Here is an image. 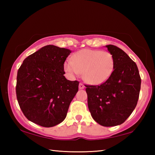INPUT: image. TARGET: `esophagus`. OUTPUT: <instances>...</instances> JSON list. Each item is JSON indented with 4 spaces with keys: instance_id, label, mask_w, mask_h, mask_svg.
Segmentation results:
<instances>
[{
    "instance_id": "esophagus-1",
    "label": "esophagus",
    "mask_w": 155,
    "mask_h": 155,
    "mask_svg": "<svg viewBox=\"0 0 155 155\" xmlns=\"http://www.w3.org/2000/svg\"><path fill=\"white\" fill-rule=\"evenodd\" d=\"M78 87H79L80 90H83V89L85 88V85H84L83 83H79V85H78Z\"/></svg>"
}]
</instances>
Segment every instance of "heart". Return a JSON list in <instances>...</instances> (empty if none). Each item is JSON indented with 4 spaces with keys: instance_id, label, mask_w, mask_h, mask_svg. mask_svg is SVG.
<instances>
[{
    "instance_id": "obj_1",
    "label": "heart",
    "mask_w": 155,
    "mask_h": 155,
    "mask_svg": "<svg viewBox=\"0 0 155 155\" xmlns=\"http://www.w3.org/2000/svg\"><path fill=\"white\" fill-rule=\"evenodd\" d=\"M115 59L108 51L100 50L83 49L68 59L64 69L71 77L79 76L90 85H101L109 79L114 72Z\"/></svg>"
}]
</instances>
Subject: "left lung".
I'll list each match as a JSON object with an SVG mask.
<instances>
[{
	"label": "left lung",
	"instance_id": "obj_1",
	"mask_svg": "<svg viewBox=\"0 0 155 155\" xmlns=\"http://www.w3.org/2000/svg\"><path fill=\"white\" fill-rule=\"evenodd\" d=\"M115 59L114 72L101 85H85L91 117L103 127L125 122L137 105L141 78L137 65L122 49L107 45Z\"/></svg>",
	"mask_w": 155,
	"mask_h": 155
}]
</instances>
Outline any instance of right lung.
Instances as JSON below:
<instances>
[{"label": "right lung", "instance_id": "add662e5", "mask_svg": "<svg viewBox=\"0 0 155 155\" xmlns=\"http://www.w3.org/2000/svg\"><path fill=\"white\" fill-rule=\"evenodd\" d=\"M71 52L47 45L27 57L18 69L17 100L31 122L52 127L66 117L79 84L64 77V62Z\"/></svg>", "mask_w": 155, "mask_h": 155}]
</instances>
